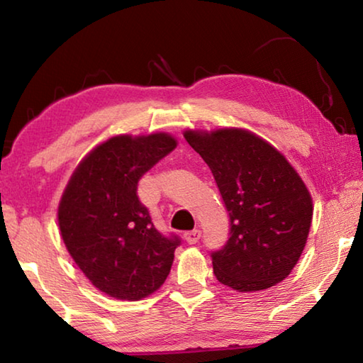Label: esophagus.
<instances>
[{
  "mask_svg": "<svg viewBox=\"0 0 363 363\" xmlns=\"http://www.w3.org/2000/svg\"><path fill=\"white\" fill-rule=\"evenodd\" d=\"M200 237H201V232L199 229H194V230H190V232H186V235H184V238H186V242L189 245H195L196 242L200 240Z\"/></svg>",
  "mask_w": 363,
  "mask_h": 363,
  "instance_id": "1",
  "label": "esophagus"
}]
</instances>
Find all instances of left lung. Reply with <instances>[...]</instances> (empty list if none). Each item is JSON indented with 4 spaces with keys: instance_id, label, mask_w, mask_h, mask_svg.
<instances>
[{
    "instance_id": "1",
    "label": "left lung",
    "mask_w": 363,
    "mask_h": 363,
    "mask_svg": "<svg viewBox=\"0 0 363 363\" xmlns=\"http://www.w3.org/2000/svg\"><path fill=\"white\" fill-rule=\"evenodd\" d=\"M205 160L230 218V237L213 251L216 279L250 293L286 279L299 261L312 223V196L290 162L242 128L187 130Z\"/></svg>"
}]
</instances>
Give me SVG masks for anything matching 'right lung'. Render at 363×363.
Wrapping results in <instances>:
<instances>
[{"label": "right lung", "instance_id": "obj_1", "mask_svg": "<svg viewBox=\"0 0 363 363\" xmlns=\"http://www.w3.org/2000/svg\"><path fill=\"white\" fill-rule=\"evenodd\" d=\"M176 145L168 133L120 134L94 147L67 184L60 235L82 272L108 296L139 301L168 277L181 240L155 229L138 182Z\"/></svg>", "mask_w": 363, "mask_h": 363}]
</instances>
